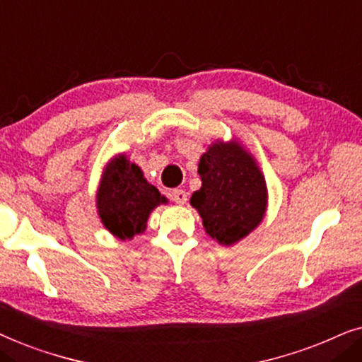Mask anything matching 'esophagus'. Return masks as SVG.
Wrapping results in <instances>:
<instances>
[{
    "label": "esophagus",
    "instance_id": "esophagus-1",
    "mask_svg": "<svg viewBox=\"0 0 362 362\" xmlns=\"http://www.w3.org/2000/svg\"><path fill=\"white\" fill-rule=\"evenodd\" d=\"M171 199L176 202V204H186V201H187V194H186V191H182V189H175V191H171Z\"/></svg>",
    "mask_w": 362,
    "mask_h": 362
}]
</instances>
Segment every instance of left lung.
I'll return each instance as SVG.
<instances>
[{"label": "left lung", "mask_w": 362, "mask_h": 362, "mask_svg": "<svg viewBox=\"0 0 362 362\" xmlns=\"http://www.w3.org/2000/svg\"><path fill=\"white\" fill-rule=\"evenodd\" d=\"M197 173L202 185L189 202L207 235L221 245H234L259 227L269 204L265 176L237 138L211 143Z\"/></svg>", "instance_id": "1"}]
</instances>
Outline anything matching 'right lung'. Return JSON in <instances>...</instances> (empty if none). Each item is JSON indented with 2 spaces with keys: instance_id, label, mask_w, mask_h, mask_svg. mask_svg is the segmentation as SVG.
<instances>
[{
  "instance_id": "right-lung-1",
  "label": "right lung",
  "mask_w": 362,
  "mask_h": 362,
  "mask_svg": "<svg viewBox=\"0 0 362 362\" xmlns=\"http://www.w3.org/2000/svg\"><path fill=\"white\" fill-rule=\"evenodd\" d=\"M95 202L103 227L117 239L132 240L145 232L148 217L168 199L146 181L136 163L118 153L103 168Z\"/></svg>"
}]
</instances>
